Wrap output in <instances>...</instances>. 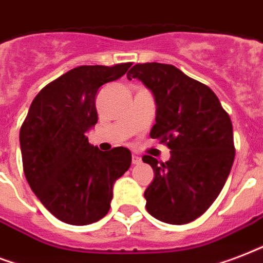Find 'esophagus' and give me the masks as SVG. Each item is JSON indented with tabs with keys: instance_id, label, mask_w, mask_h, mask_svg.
<instances>
[{
	"instance_id": "obj_1",
	"label": "esophagus",
	"mask_w": 263,
	"mask_h": 263,
	"mask_svg": "<svg viewBox=\"0 0 263 263\" xmlns=\"http://www.w3.org/2000/svg\"><path fill=\"white\" fill-rule=\"evenodd\" d=\"M132 162H133V164H140L141 163V158H140L138 155L133 154L132 155Z\"/></svg>"
}]
</instances>
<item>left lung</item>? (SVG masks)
Returning a JSON list of instances; mask_svg holds the SVG:
<instances>
[{"mask_svg":"<svg viewBox=\"0 0 263 263\" xmlns=\"http://www.w3.org/2000/svg\"><path fill=\"white\" fill-rule=\"evenodd\" d=\"M154 95L156 118L151 138L170 148L166 163L145 155L155 177L145 189L146 211L162 222L182 225L199 218L218 197L235 160L233 127L209 86L172 64H136L127 79Z\"/></svg>","mask_w":263,"mask_h":263,"instance_id":"8db88e82","label":"left lung"}]
</instances>
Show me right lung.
<instances>
[{
	"label": "right lung",
	"instance_id": "obj_1",
	"mask_svg": "<svg viewBox=\"0 0 263 263\" xmlns=\"http://www.w3.org/2000/svg\"><path fill=\"white\" fill-rule=\"evenodd\" d=\"M130 66L77 67L46 85L30 105L19 137L24 174L41 203L63 222L89 225L105 217L114 184L132 164L127 148L104 152L86 137L97 123L99 87Z\"/></svg>",
	"mask_w": 263,
	"mask_h": 263
}]
</instances>
